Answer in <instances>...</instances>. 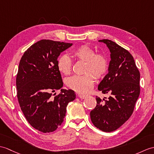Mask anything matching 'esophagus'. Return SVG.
Returning <instances> with one entry per match:
<instances>
[{"instance_id":"1","label":"esophagus","mask_w":154,"mask_h":154,"mask_svg":"<svg viewBox=\"0 0 154 154\" xmlns=\"http://www.w3.org/2000/svg\"><path fill=\"white\" fill-rule=\"evenodd\" d=\"M78 96H79V97L81 99H85L86 97H87V96H86V95H83V94H79Z\"/></svg>"}]
</instances>
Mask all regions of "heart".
<instances>
[{
  "mask_svg": "<svg viewBox=\"0 0 154 154\" xmlns=\"http://www.w3.org/2000/svg\"><path fill=\"white\" fill-rule=\"evenodd\" d=\"M73 56L77 60L85 62L83 75H74L67 79L66 85L71 90L79 94H87L91 91L94 83V77L101 79L108 69V61L106 57L96 54L88 45H82L73 51ZM57 67L60 73L69 75L72 70V62L66 55L60 56L57 62Z\"/></svg>",
  "mask_w": 154,
  "mask_h": 154,
  "instance_id": "1",
  "label": "heart"
}]
</instances>
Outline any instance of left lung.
Segmentation results:
<instances>
[{
    "label": "left lung",
    "mask_w": 154,
    "mask_h": 154,
    "mask_svg": "<svg viewBox=\"0 0 154 154\" xmlns=\"http://www.w3.org/2000/svg\"><path fill=\"white\" fill-rule=\"evenodd\" d=\"M108 46L111 60L108 73L98 85L108 100L96 96V106L91 113L94 125L103 132H112L129 119L140 94V72L130 52L108 39L98 41Z\"/></svg>",
    "instance_id": "obj_1"
}]
</instances>
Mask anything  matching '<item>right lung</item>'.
<instances>
[{
  "mask_svg": "<svg viewBox=\"0 0 154 154\" xmlns=\"http://www.w3.org/2000/svg\"><path fill=\"white\" fill-rule=\"evenodd\" d=\"M72 43L42 40L24 52L16 77L17 96L20 108L31 125L42 133H51L63 123L68 103L76 98L63 87L57 62L60 53Z\"/></svg>",
  "mask_w": 154,
  "mask_h": 154,
  "instance_id": "obj_1",
  "label": "right lung"
}]
</instances>
